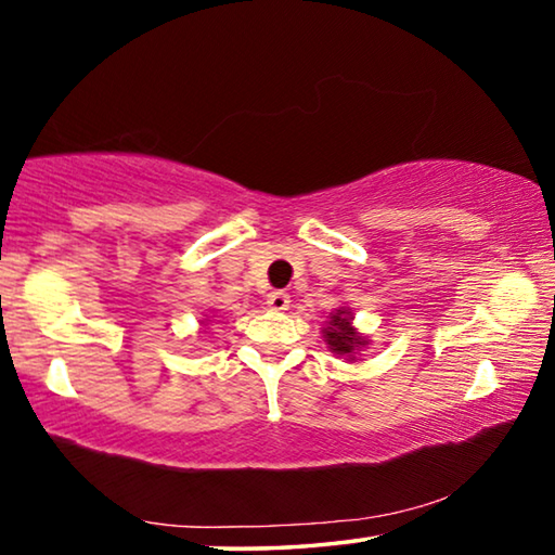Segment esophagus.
Segmentation results:
<instances>
[{
	"instance_id": "obj_1",
	"label": "esophagus",
	"mask_w": 555,
	"mask_h": 555,
	"mask_svg": "<svg viewBox=\"0 0 555 555\" xmlns=\"http://www.w3.org/2000/svg\"><path fill=\"white\" fill-rule=\"evenodd\" d=\"M268 305L272 310H287L291 308V295H287L285 291H272L268 295Z\"/></svg>"
}]
</instances>
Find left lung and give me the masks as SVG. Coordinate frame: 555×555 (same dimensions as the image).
<instances>
[{
  "label": "left lung",
  "instance_id": "obj_1",
  "mask_svg": "<svg viewBox=\"0 0 555 555\" xmlns=\"http://www.w3.org/2000/svg\"><path fill=\"white\" fill-rule=\"evenodd\" d=\"M325 337H327V345H331V350L337 352V356H352V350L360 348V345H365L363 337L352 331L348 312L343 310H337L333 315L331 327H325Z\"/></svg>",
  "mask_w": 555,
  "mask_h": 555
}]
</instances>
